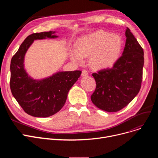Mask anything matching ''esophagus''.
<instances>
[{"label": "esophagus", "instance_id": "34e87169", "mask_svg": "<svg viewBox=\"0 0 158 158\" xmlns=\"http://www.w3.org/2000/svg\"><path fill=\"white\" fill-rule=\"evenodd\" d=\"M88 72H87L86 70H83L82 71L81 76H82V77H85V76H88Z\"/></svg>", "mask_w": 158, "mask_h": 158}]
</instances>
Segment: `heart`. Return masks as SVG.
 I'll list each match as a JSON object with an SVG mask.
<instances>
[{
  "instance_id": "obj_1",
  "label": "heart",
  "mask_w": 158,
  "mask_h": 158,
  "mask_svg": "<svg viewBox=\"0 0 158 158\" xmlns=\"http://www.w3.org/2000/svg\"><path fill=\"white\" fill-rule=\"evenodd\" d=\"M122 41L120 36L104 31H97L82 36L76 43L77 51H72L71 60L82 63L84 57L90 56L89 61L97 69L112 66L120 57Z\"/></svg>"
}]
</instances>
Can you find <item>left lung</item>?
<instances>
[{
    "instance_id": "left-lung-1",
    "label": "left lung",
    "mask_w": 158,
    "mask_h": 158,
    "mask_svg": "<svg viewBox=\"0 0 158 158\" xmlns=\"http://www.w3.org/2000/svg\"><path fill=\"white\" fill-rule=\"evenodd\" d=\"M122 56L111 69L93 73L96 88L91 96L92 102L102 110L117 112L129 104L142 85L144 52L127 27Z\"/></svg>"
}]
</instances>
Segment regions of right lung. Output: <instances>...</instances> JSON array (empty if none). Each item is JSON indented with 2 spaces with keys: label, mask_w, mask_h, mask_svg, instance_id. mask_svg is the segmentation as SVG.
I'll return each instance as SVG.
<instances>
[{
  "label": "right lung",
  "mask_w": 158,
  "mask_h": 158,
  "mask_svg": "<svg viewBox=\"0 0 158 158\" xmlns=\"http://www.w3.org/2000/svg\"><path fill=\"white\" fill-rule=\"evenodd\" d=\"M55 32L33 33L28 36L13 56L10 88L23 111L35 117H48L59 111L65 104L68 92L81 74V71L60 72L42 80L30 77L24 69V56L35 40L56 38Z\"/></svg>",
  "instance_id": "right-lung-1"
}]
</instances>
